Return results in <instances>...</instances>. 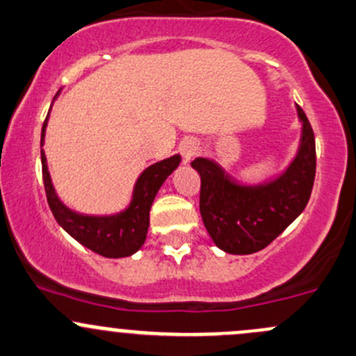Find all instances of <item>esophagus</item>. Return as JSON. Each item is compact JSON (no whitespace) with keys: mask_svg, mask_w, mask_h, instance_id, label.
I'll use <instances>...</instances> for the list:
<instances>
[{"mask_svg":"<svg viewBox=\"0 0 356 356\" xmlns=\"http://www.w3.org/2000/svg\"><path fill=\"white\" fill-rule=\"evenodd\" d=\"M179 152L182 153V159H184V162L188 163L189 160L196 155L197 141L194 140V138H184V140L181 141V145H179Z\"/></svg>","mask_w":356,"mask_h":356,"instance_id":"obj_1","label":"esophagus"}]
</instances>
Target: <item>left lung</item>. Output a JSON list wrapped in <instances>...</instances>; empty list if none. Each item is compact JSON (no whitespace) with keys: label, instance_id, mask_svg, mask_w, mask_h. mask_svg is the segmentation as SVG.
I'll list each match as a JSON object with an SVG mask.
<instances>
[{"label":"left lung","instance_id":"8db88e82","mask_svg":"<svg viewBox=\"0 0 356 356\" xmlns=\"http://www.w3.org/2000/svg\"><path fill=\"white\" fill-rule=\"evenodd\" d=\"M297 107L300 143L282 174L247 184L207 156L191 162L201 177L200 211L209 237L227 254L257 252L271 244L304 211L316 177V141L304 111Z\"/></svg>","mask_w":356,"mask_h":356}]
</instances>
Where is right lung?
I'll list each match as a JSON object with an SVG mask.
<instances>
[{
  "label": "right lung",
  "mask_w": 356,
  "mask_h": 356,
  "mask_svg": "<svg viewBox=\"0 0 356 356\" xmlns=\"http://www.w3.org/2000/svg\"><path fill=\"white\" fill-rule=\"evenodd\" d=\"M59 93L61 90L56 93L52 104L58 99ZM51 109L47 112V118L42 124V133H40V162H42V179L47 203H49L56 222L65 228V232H68L74 241L100 256L111 257V259L133 256L147 241L149 209H152L153 200L168 175L179 167L181 155L177 153V155L168 156V159L160 160V162L145 168L134 182L129 203L121 211L106 213V215L80 213L63 203V200L56 193L49 168H47L44 140H46V128Z\"/></svg>",
  "instance_id": "right-lung-1"
}]
</instances>
